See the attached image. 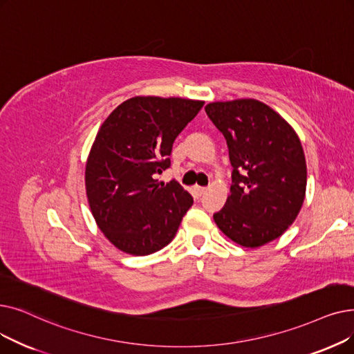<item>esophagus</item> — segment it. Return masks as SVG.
I'll list each match as a JSON object with an SVG mask.
<instances>
[{"label":"esophagus","instance_id":"esophagus-1","mask_svg":"<svg viewBox=\"0 0 354 354\" xmlns=\"http://www.w3.org/2000/svg\"><path fill=\"white\" fill-rule=\"evenodd\" d=\"M205 191H207V188H204V187H198V185H195V187L192 188V192H194L196 196H201V195H204V194H205Z\"/></svg>","mask_w":354,"mask_h":354}]
</instances>
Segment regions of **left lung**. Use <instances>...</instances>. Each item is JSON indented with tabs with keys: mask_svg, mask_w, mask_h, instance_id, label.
I'll list each match as a JSON object with an SVG mask.
<instances>
[{
	"mask_svg": "<svg viewBox=\"0 0 354 354\" xmlns=\"http://www.w3.org/2000/svg\"><path fill=\"white\" fill-rule=\"evenodd\" d=\"M205 113L227 140L233 183L214 214L221 232L256 249L281 237L305 199L306 163L289 122L253 98L209 102Z\"/></svg>",
	"mask_w": 354,
	"mask_h": 354,
	"instance_id": "8db88e82",
	"label": "left lung"
}]
</instances>
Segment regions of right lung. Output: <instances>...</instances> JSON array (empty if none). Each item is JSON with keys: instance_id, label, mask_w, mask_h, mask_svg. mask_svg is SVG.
<instances>
[{"instance_id": "right-lung-1", "label": "right lung", "mask_w": 354, "mask_h": 354, "mask_svg": "<svg viewBox=\"0 0 354 354\" xmlns=\"http://www.w3.org/2000/svg\"><path fill=\"white\" fill-rule=\"evenodd\" d=\"M204 101L133 97L100 127L85 166L88 204L121 252L147 256L171 243L194 199L178 182H158L179 133Z\"/></svg>"}]
</instances>
